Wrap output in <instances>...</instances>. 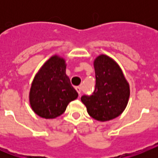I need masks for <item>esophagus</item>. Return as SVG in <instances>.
I'll return each mask as SVG.
<instances>
[{
	"instance_id": "1",
	"label": "esophagus",
	"mask_w": 158,
	"mask_h": 158,
	"mask_svg": "<svg viewBox=\"0 0 158 158\" xmlns=\"http://www.w3.org/2000/svg\"><path fill=\"white\" fill-rule=\"evenodd\" d=\"M75 89H76L77 92L78 94H79V96H80L81 93V88L80 86H77V87H76V88H75Z\"/></svg>"
}]
</instances>
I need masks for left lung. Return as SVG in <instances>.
<instances>
[{"instance_id":"left-lung-1","label":"left lung","mask_w":158,"mask_h":158,"mask_svg":"<svg viewBox=\"0 0 158 158\" xmlns=\"http://www.w3.org/2000/svg\"><path fill=\"white\" fill-rule=\"evenodd\" d=\"M96 88L91 96H81L89 115L100 122L109 121L120 115L130 97V85L120 66L106 54L93 62Z\"/></svg>"}]
</instances>
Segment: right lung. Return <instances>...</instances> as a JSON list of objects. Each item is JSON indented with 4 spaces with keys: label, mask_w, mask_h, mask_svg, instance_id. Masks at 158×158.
Listing matches in <instances>:
<instances>
[{
    "label": "right lung",
    "mask_w": 158,
    "mask_h": 158,
    "mask_svg": "<svg viewBox=\"0 0 158 158\" xmlns=\"http://www.w3.org/2000/svg\"><path fill=\"white\" fill-rule=\"evenodd\" d=\"M65 60L54 54L41 66L35 76L29 92V102L36 115L55 118L63 114L69 102L78 93L65 73Z\"/></svg>",
    "instance_id": "1"
}]
</instances>
